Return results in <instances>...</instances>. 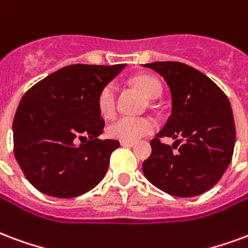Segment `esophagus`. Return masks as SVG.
<instances>
[{
	"label": "esophagus",
	"mask_w": 248,
	"mask_h": 248,
	"mask_svg": "<svg viewBox=\"0 0 248 248\" xmlns=\"http://www.w3.org/2000/svg\"><path fill=\"white\" fill-rule=\"evenodd\" d=\"M121 146H124V147H134V146H135V143L134 142H121Z\"/></svg>",
	"instance_id": "1"
}]
</instances>
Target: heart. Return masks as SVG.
Instances as JSON below:
<instances>
[{"mask_svg": "<svg viewBox=\"0 0 248 248\" xmlns=\"http://www.w3.org/2000/svg\"><path fill=\"white\" fill-rule=\"evenodd\" d=\"M134 84L148 100H156L161 96L160 81L151 76H139L134 78ZM98 109L104 118H110L115 113V85L108 84L98 96ZM155 130V122L150 118L119 117L108 126L106 134L111 139L121 142H137L150 135Z\"/></svg>", "mask_w": 248, "mask_h": 248, "instance_id": "b5f03b06", "label": "heart"}]
</instances>
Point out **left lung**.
<instances>
[{
  "label": "left lung",
  "mask_w": 248,
  "mask_h": 248,
  "mask_svg": "<svg viewBox=\"0 0 248 248\" xmlns=\"http://www.w3.org/2000/svg\"><path fill=\"white\" fill-rule=\"evenodd\" d=\"M143 67L166 80L172 98L170 118L151 140L143 173L170 196H199L217 184L232 161L235 126L229 98L206 75L186 64L155 62ZM163 136H181L185 143L173 152L174 146L158 140Z\"/></svg>",
  "instance_id": "8db88e82"
}]
</instances>
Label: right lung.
<instances>
[{
  "instance_id": "right-lung-1",
  "label": "right lung",
  "mask_w": 248,
  "mask_h": 248,
  "mask_svg": "<svg viewBox=\"0 0 248 248\" xmlns=\"http://www.w3.org/2000/svg\"><path fill=\"white\" fill-rule=\"evenodd\" d=\"M126 67L72 64L36 82L22 97L13 121L14 155L42 193L72 199L100 183L118 140L98 139L105 121L101 91ZM90 140L80 146L78 139Z\"/></svg>"
}]
</instances>
